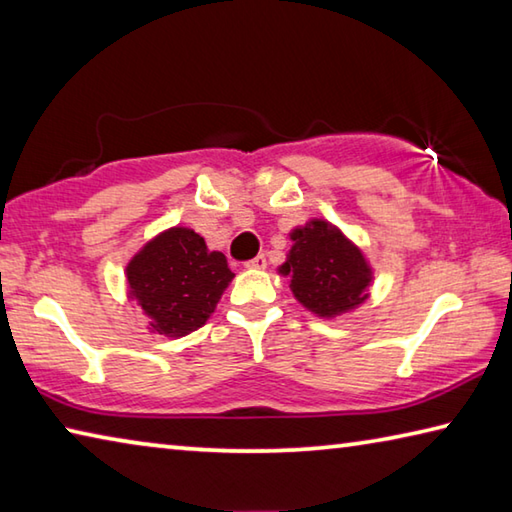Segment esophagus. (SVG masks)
Returning <instances> with one entry per match:
<instances>
[{"instance_id":"obj_1","label":"esophagus","mask_w":512,"mask_h":512,"mask_svg":"<svg viewBox=\"0 0 512 512\" xmlns=\"http://www.w3.org/2000/svg\"><path fill=\"white\" fill-rule=\"evenodd\" d=\"M246 268H253V271H262V268H266V257L264 255H257L253 259H248Z\"/></svg>"}]
</instances>
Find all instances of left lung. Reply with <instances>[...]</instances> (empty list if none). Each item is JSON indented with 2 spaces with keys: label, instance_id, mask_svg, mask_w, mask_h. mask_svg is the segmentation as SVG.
<instances>
[{
  "label": "left lung",
  "instance_id": "obj_1",
  "mask_svg": "<svg viewBox=\"0 0 512 512\" xmlns=\"http://www.w3.org/2000/svg\"><path fill=\"white\" fill-rule=\"evenodd\" d=\"M293 246L282 275L291 277V291L302 307L323 318L357 309L368 298L372 268L339 228L323 219L291 232Z\"/></svg>",
  "mask_w": 512,
  "mask_h": 512
}]
</instances>
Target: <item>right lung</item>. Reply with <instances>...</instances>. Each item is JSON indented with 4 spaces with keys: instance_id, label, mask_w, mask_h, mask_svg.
<instances>
[{
    "instance_id": "1",
    "label": "right lung",
    "mask_w": 512,
    "mask_h": 512,
    "mask_svg": "<svg viewBox=\"0 0 512 512\" xmlns=\"http://www.w3.org/2000/svg\"><path fill=\"white\" fill-rule=\"evenodd\" d=\"M235 273L189 228H169L126 266L128 293L149 316V329L185 336L203 327Z\"/></svg>"
}]
</instances>
